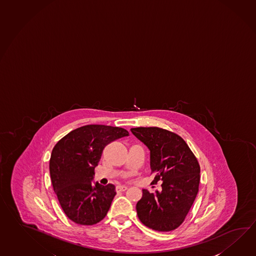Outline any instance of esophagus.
Segmentation results:
<instances>
[{
  "instance_id": "obj_1",
  "label": "esophagus",
  "mask_w": 256,
  "mask_h": 256,
  "mask_svg": "<svg viewBox=\"0 0 256 256\" xmlns=\"http://www.w3.org/2000/svg\"><path fill=\"white\" fill-rule=\"evenodd\" d=\"M126 190H128V187H126V186H116V192H125Z\"/></svg>"
}]
</instances>
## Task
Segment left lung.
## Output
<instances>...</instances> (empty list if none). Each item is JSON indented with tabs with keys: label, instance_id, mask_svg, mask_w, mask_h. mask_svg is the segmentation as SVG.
I'll return each instance as SVG.
<instances>
[{
	"label": "left lung",
	"instance_id": "left-lung-1",
	"mask_svg": "<svg viewBox=\"0 0 256 256\" xmlns=\"http://www.w3.org/2000/svg\"><path fill=\"white\" fill-rule=\"evenodd\" d=\"M131 132L150 152L152 184L162 182V190H142L136 209L143 224L158 232L177 229L186 218L198 192L200 168L182 136L160 128H134Z\"/></svg>",
	"mask_w": 256,
	"mask_h": 256
}]
</instances>
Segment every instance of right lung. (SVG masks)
<instances>
[{"instance_id": "add662e5", "label": "right lung", "mask_w": 256, "mask_h": 256, "mask_svg": "<svg viewBox=\"0 0 256 256\" xmlns=\"http://www.w3.org/2000/svg\"><path fill=\"white\" fill-rule=\"evenodd\" d=\"M128 132L118 126L86 125L69 132L52 148L49 162L52 188L64 212L74 222L93 225L104 219L115 186L92 183L104 146Z\"/></svg>"}]
</instances>
